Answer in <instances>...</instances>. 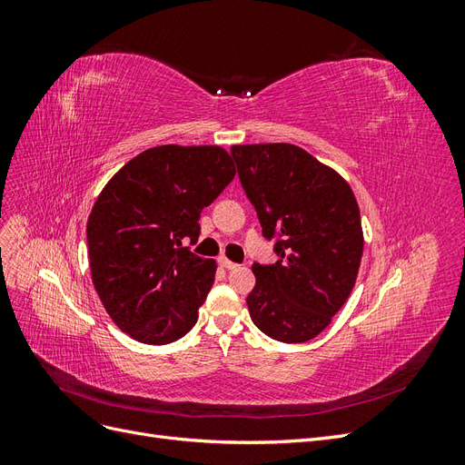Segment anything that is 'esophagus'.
<instances>
[{"label": "esophagus", "instance_id": "1", "mask_svg": "<svg viewBox=\"0 0 465 465\" xmlns=\"http://www.w3.org/2000/svg\"><path fill=\"white\" fill-rule=\"evenodd\" d=\"M219 265L223 267V270H234V267H238V263L231 262L229 258H224V256H221V258H219Z\"/></svg>", "mask_w": 465, "mask_h": 465}]
</instances>
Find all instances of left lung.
I'll return each mask as SVG.
<instances>
[{
    "label": "left lung",
    "instance_id": "obj_1",
    "mask_svg": "<svg viewBox=\"0 0 465 465\" xmlns=\"http://www.w3.org/2000/svg\"><path fill=\"white\" fill-rule=\"evenodd\" d=\"M231 154L279 258L252 265L250 318L272 340H312L345 304L359 273L362 229L353 190L297 145H234Z\"/></svg>",
    "mask_w": 465,
    "mask_h": 465
}]
</instances>
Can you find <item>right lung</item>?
Returning <instances> with one entry per match:
<instances>
[{
    "mask_svg": "<svg viewBox=\"0 0 465 465\" xmlns=\"http://www.w3.org/2000/svg\"><path fill=\"white\" fill-rule=\"evenodd\" d=\"M236 171L217 145L139 153L104 186L87 221L93 285L116 326L147 345L184 337L215 281V260L195 256L203 207Z\"/></svg>",
    "mask_w": 465,
    "mask_h": 465,
    "instance_id": "obj_1",
    "label": "right lung"
}]
</instances>
